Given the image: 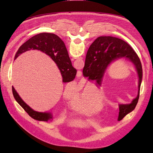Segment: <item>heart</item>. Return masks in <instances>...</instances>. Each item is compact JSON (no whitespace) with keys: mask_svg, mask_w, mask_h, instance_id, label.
Returning a JSON list of instances; mask_svg holds the SVG:
<instances>
[{"mask_svg":"<svg viewBox=\"0 0 153 153\" xmlns=\"http://www.w3.org/2000/svg\"><path fill=\"white\" fill-rule=\"evenodd\" d=\"M64 95L69 100V104L76 112L85 115H92L98 112L103 107V102L98 95L96 88L91 85H87L82 92L75 94L66 89Z\"/></svg>","mask_w":153,"mask_h":153,"instance_id":"obj_1","label":"heart"}]
</instances>
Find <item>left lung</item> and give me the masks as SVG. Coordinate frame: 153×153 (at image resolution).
Segmentation results:
<instances>
[{"instance_id": "1", "label": "left lung", "mask_w": 153, "mask_h": 153, "mask_svg": "<svg viewBox=\"0 0 153 153\" xmlns=\"http://www.w3.org/2000/svg\"><path fill=\"white\" fill-rule=\"evenodd\" d=\"M126 58L135 65L139 78L138 94L132 103L129 105H120L119 121L135 109L139 98L140 85L142 80V66L139 57L124 41L111 36L98 37L91 44L86 55L83 75L89 80L95 81L99 86L108 66L115 60Z\"/></svg>"}]
</instances>
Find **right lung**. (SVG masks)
Instances as JSON below:
<instances>
[{
  "mask_svg": "<svg viewBox=\"0 0 153 153\" xmlns=\"http://www.w3.org/2000/svg\"><path fill=\"white\" fill-rule=\"evenodd\" d=\"M31 49L41 50L53 59L61 71L63 82H69L75 79L76 69L73 67L66 46L58 36L43 32L32 37L18 48L15 59H16L21 53ZM12 91L14 98L18 103L32 118L39 121H48L52 118V115L50 113L38 112L29 107L21 99L13 87H12Z\"/></svg>",
  "mask_w": 153,
  "mask_h": 153,
  "instance_id": "add662e5",
  "label": "right lung"
}]
</instances>
